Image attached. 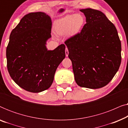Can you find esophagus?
Instances as JSON below:
<instances>
[{"label":"esophagus","mask_w":128,"mask_h":128,"mask_svg":"<svg viewBox=\"0 0 128 128\" xmlns=\"http://www.w3.org/2000/svg\"><path fill=\"white\" fill-rule=\"evenodd\" d=\"M65 54L66 56H68V55H69V50H68V49L67 48H66L65 50Z\"/></svg>","instance_id":"34e87169"}]
</instances>
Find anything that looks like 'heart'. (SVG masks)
Segmentation results:
<instances>
[{
    "mask_svg": "<svg viewBox=\"0 0 128 128\" xmlns=\"http://www.w3.org/2000/svg\"><path fill=\"white\" fill-rule=\"evenodd\" d=\"M84 24V18L80 14L68 15L56 21L54 31L57 36H74L81 30Z\"/></svg>",
    "mask_w": 128,
    "mask_h": 128,
    "instance_id": "heart-1",
    "label": "heart"
}]
</instances>
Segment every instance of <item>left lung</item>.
<instances>
[{"instance_id": "8db88e82", "label": "left lung", "mask_w": 128, "mask_h": 128, "mask_svg": "<svg viewBox=\"0 0 128 128\" xmlns=\"http://www.w3.org/2000/svg\"><path fill=\"white\" fill-rule=\"evenodd\" d=\"M86 23L81 32L66 40L76 83L100 88L112 79L121 62V43L113 23L99 10L81 9Z\"/></svg>"}]
</instances>
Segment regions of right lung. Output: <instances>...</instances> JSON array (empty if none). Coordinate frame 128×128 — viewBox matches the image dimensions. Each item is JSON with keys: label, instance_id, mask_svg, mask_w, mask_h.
<instances>
[{"label": "right lung", "instance_id": "right-lung-1", "mask_svg": "<svg viewBox=\"0 0 128 128\" xmlns=\"http://www.w3.org/2000/svg\"><path fill=\"white\" fill-rule=\"evenodd\" d=\"M52 22L43 12L24 16L12 30L6 48L7 67L14 82L24 90L40 92L49 88L59 64L65 58V45L48 50Z\"/></svg>", "mask_w": 128, "mask_h": 128}]
</instances>
